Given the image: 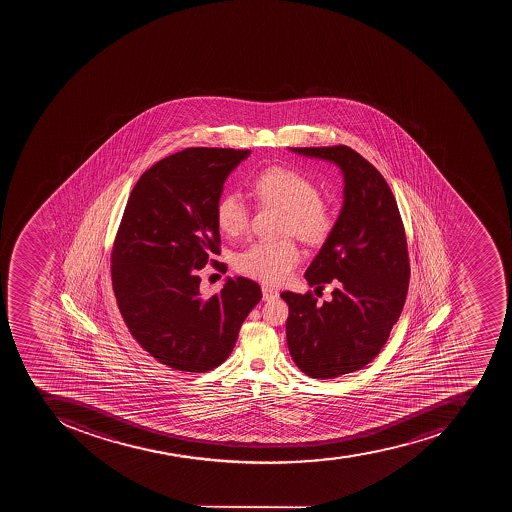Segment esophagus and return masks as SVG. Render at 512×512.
Returning <instances> with one entry per match:
<instances>
[{
    "label": "esophagus",
    "mask_w": 512,
    "mask_h": 512,
    "mask_svg": "<svg viewBox=\"0 0 512 512\" xmlns=\"http://www.w3.org/2000/svg\"><path fill=\"white\" fill-rule=\"evenodd\" d=\"M278 298V291L270 286H262V299L264 301H272V299Z\"/></svg>",
    "instance_id": "1"
}]
</instances>
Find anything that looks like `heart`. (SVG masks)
<instances>
[{
  "mask_svg": "<svg viewBox=\"0 0 512 512\" xmlns=\"http://www.w3.org/2000/svg\"><path fill=\"white\" fill-rule=\"evenodd\" d=\"M254 197L262 205L282 210L278 234L294 235L307 245L326 242L336 226V213L328 200L318 195L317 186L304 174L283 166H272L254 179ZM216 224L229 237L242 235L250 226V210L237 194H226L216 203ZM301 251L293 238L254 242L235 258V269L266 285H280L298 266Z\"/></svg>",
  "mask_w": 512,
  "mask_h": 512,
  "instance_id": "obj_1",
  "label": "heart"
}]
</instances>
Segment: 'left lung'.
Here are the masks:
<instances>
[{
    "instance_id": "8db88e82",
    "label": "left lung",
    "mask_w": 512,
    "mask_h": 512,
    "mask_svg": "<svg viewBox=\"0 0 512 512\" xmlns=\"http://www.w3.org/2000/svg\"><path fill=\"white\" fill-rule=\"evenodd\" d=\"M343 169L344 205L330 237L306 270L310 286H333L331 301L312 291L280 294L290 307L286 343L310 378L362 370L386 344L402 314L410 280L407 235L383 174L347 145L291 147Z\"/></svg>"
}]
</instances>
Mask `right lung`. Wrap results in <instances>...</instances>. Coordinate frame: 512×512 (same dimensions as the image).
<instances>
[{"label":"right lung","instance_id":"right-lung-1","mask_svg":"<svg viewBox=\"0 0 512 512\" xmlns=\"http://www.w3.org/2000/svg\"><path fill=\"white\" fill-rule=\"evenodd\" d=\"M250 150L189 147L158 161L131 190L110 256L113 293L139 346L173 370L206 373L234 351L261 301L258 283L227 278L200 294L206 264L226 274L216 203L230 171Z\"/></svg>","mask_w":512,"mask_h":512}]
</instances>
